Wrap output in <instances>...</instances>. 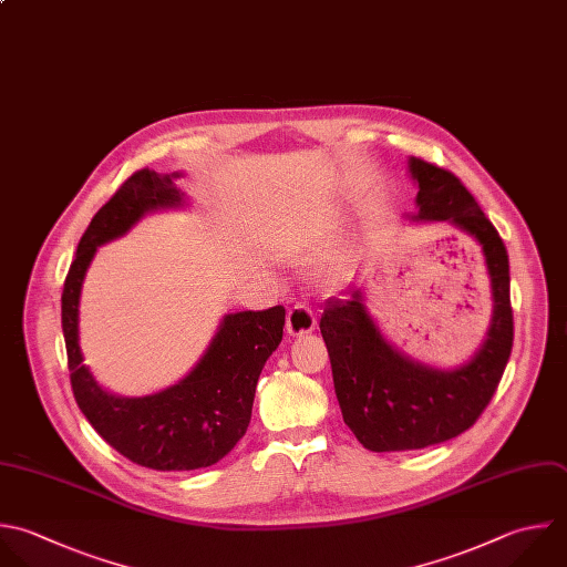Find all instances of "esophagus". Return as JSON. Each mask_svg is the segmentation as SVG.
<instances>
[{
    "label": "esophagus",
    "mask_w": 567,
    "mask_h": 567,
    "mask_svg": "<svg viewBox=\"0 0 567 567\" xmlns=\"http://www.w3.org/2000/svg\"><path fill=\"white\" fill-rule=\"evenodd\" d=\"M317 326V317L312 315L310 308H306L303 303H295L288 310V319H286V330L288 334H308L312 332Z\"/></svg>",
    "instance_id": "1"
}]
</instances>
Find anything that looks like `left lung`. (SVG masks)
<instances>
[{"mask_svg": "<svg viewBox=\"0 0 567 567\" xmlns=\"http://www.w3.org/2000/svg\"><path fill=\"white\" fill-rule=\"evenodd\" d=\"M419 184L414 219L450 221L472 235L492 286V323L481 350L465 365L443 372L396 352L370 319L359 288L326 299L319 321L346 425L372 452L421 450L458 436L494 396L514 339L509 264L503 239L474 197L450 171L410 157Z\"/></svg>", "mask_w": 567, "mask_h": 567, "instance_id": "obj_1", "label": "left lung"}]
</instances>
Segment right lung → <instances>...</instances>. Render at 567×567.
<instances>
[{"label": "right lung", "instance_id": "obj_1", "mask_svg": "<svg viewBox=\"0 0 567 567\" xmlns=\"http://www.w3.org/2000/svg\"><path fill=\"white\" fill-rule=\"evenodd\" d=\"M175 177L142 168L120 186L84 233L62 292V328L80 410L120 454L164 472L208 467L237 445L250 423L257 379L281 343L286 323L284 306L228 315L197 368L151 396H115L97 385L80 350L84 275L97 246L124 235L144 213L182 204Z\"/></svg>", "mask_w": 567, "mask_h": 567}]
</instances>
